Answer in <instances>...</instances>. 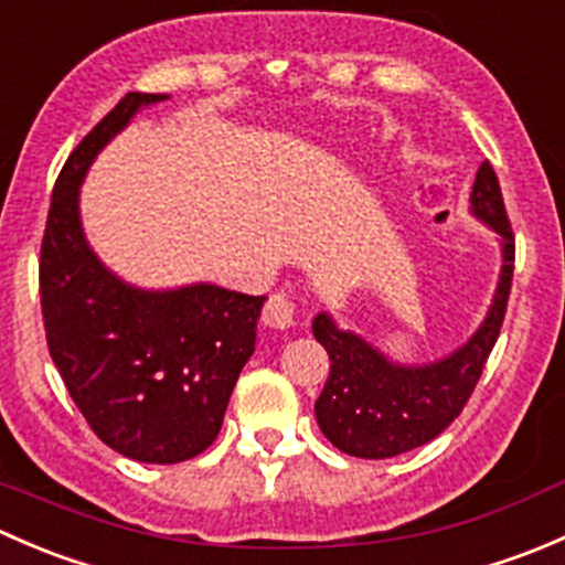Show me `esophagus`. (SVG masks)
Returning <instances> with one entry per match:
<instances>
[{
    "mask_svg": "<svg viewBox=\"0 0 565 565\" xmlns=\"http://www.w3.org/2000/svg\"><path fill=\"white\" fill-rule=\"evenodd\" d=\"M295 315H298V306H295V300L289 298L287 292H276L267 298L265 309H262V322H265L267 328L287 330L295 324Z\"/></svg>",
    "mask_w": 565,
    "mask_h": 565,
    "instance_id": "1",
    "label": "esophagus"
}]
</instances>
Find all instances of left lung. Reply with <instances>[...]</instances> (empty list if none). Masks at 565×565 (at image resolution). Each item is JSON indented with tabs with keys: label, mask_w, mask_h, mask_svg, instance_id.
Segmentation results:
<instances>
[{
	"label": "left lung",
	"mask_w": 565,
	"mask_h": 565,
	"mask_svg": "<svg viewBox=\"0 0 565 565\" xmlns=\"http://www.w3.org/2000/svg\"><path fill=\"white\" fill-rule=\"evenodd\" d=\"M470 204L472 215L500 235L503 270L487 319L454 355L429 366H398L366 339L335 328L328 315H317L311 324L315 339L330 355V377L315 404L317 424L339 451L358 459H391L413 451L448 429L476 391L503 328L514 278V230L489 161L478 167Z\"/></svg>",
	"instance_id": "left-lung-1"
}]
</instances>
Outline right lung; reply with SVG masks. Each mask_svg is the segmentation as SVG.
Instances as JSON below:
<instances>
[{
  "instance_id": "right-lung-1",
  "label": "right lung",
  "mask_w": 565,
  "mask_h": 565,
  "mask_svg": "<svg viewBox=\"0 0 565 565\" xmlns=\"http://www.w3.org/2000/svg\"><path fill=\"white\" fill-rule=\"evenodd\" d=\"M161 100L125 95L62 167L40 246V309L51 361L89 429L122 457L177 465L218 437L265 298L215 284L136 289L84 241L78 185L89 163L141 106Z\"/></svg>"
}]
</instances>
